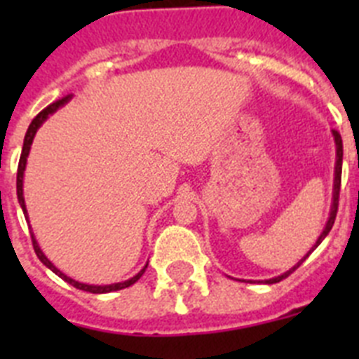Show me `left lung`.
Returning a JSON list of instances; mask_svg holds the SVG:
<instances>
[{
    "label": "left lung",
    "mask_w": 359,
    "mask_h": 359,
    "mask_svg": "<svg viewBox=\"0 0 359 359\" xmlns=\"http://www.w3.org/2000/svg\"><path fill=\"white\" fill-rule=\"evenodd\" d=\"M332 138H334V145H336V161H334V187H332V203H331V210H329V219L327 223H325V226H323L322 233H320V237L316 239V243L313 244V248L309 250V252L306 253V255L300 259V261L297 262V264L293 266V268H290L287 271H284L282 275H278V277H273V278H268V280H257V282H264V284H277V282H280L282 278L290 277L291 273H293L294 269L298 268V266L302 264L304 261H306L307 257L311 255V252L313 250L318 248V244L322 243L325 237H327V233L331 231L332 224H334V219H336V212H338V198H340V183H341V161H344V144H341V136L338 131H332ZM253 282V280H250Z\"/></svg>",
    "instance_id": "8db88e82"
}]
</instances>
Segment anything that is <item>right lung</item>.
I'll return each instance as SVG.
<instances>
[{
	"label": "right lung",
	"instance_id": "obj_1",
	"mask_svg": "<svg viewBox=\"0 0 359 359\" xmlns=\"http://www.w3.org/2000/svg\"><path fill=\"white\" fill-rule=\"evenodd\" d=\"M69 100H72V95H68V97L61 98V100H57V102L50 104L48 107H44L43 111H41L39 115L36 116V118L32 120V123L28 126V131L27 135H25V142H23V151H21V158H19V165H18V201L19 205H21V208H23V214L25 217L28 219V212H27V205H25V196H23V180H25V169H27V158L28 154H30V147H32V142H34V136H36L37 129L43 126L44 122H46V118H48L50 115H53L59 107H62L65 104H68ZM32 244H34V250H36V255L39 257V261L43 262L44 266L48 269H52L53 273L59 275V277L62 278V280H66L68 284H72L73 287H77V290H82V291H90V293H111V291H118V290H123V287H129L133 286L138 278L144 275L145 268H147V264L144 266V268L138 271V273L135 275V277H131L129 280H123V282H116V284H107V286H93V284H84V282H77L73 280V278H69L68 275H65L59 268H55V266L52 264V261H50L48 257L44 255L43 250L39 248V243L36 241V236H34V231H32Z\"/></svg>",
	"mask_w": 359,
	"mask_h": 359
}]
</instances>
